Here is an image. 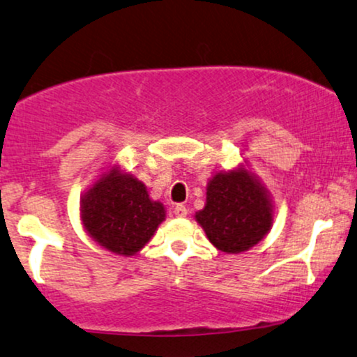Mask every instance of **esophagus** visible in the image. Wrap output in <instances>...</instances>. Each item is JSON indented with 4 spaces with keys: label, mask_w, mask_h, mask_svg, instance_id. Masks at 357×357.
<instances>
[{
    "label": "esophagus",
    "mask_w": 357,
    "mask_h": 357,
    "mask_svg": "<svg viewBox=\"0 0 357 357\" xmlns=\"http://www.w3.org/2000/svg\"><path fill=\"white\" fill-rule=\"evenodd\" d=\"M187 207H185V205H182V204H177V205H175V207H174V213H175V215H177V217H185L187 215Z\"/></svg>",
    "instance_id": "obj_1"
}]
</instances>
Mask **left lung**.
I'll list each match as a JSON object with an SVG mask.
<instances>
[{
    "label": "left lung",
    "instance_id": "left-lung-1",
    "mask_svg": "<svg viewBox=\"0 0 357 357\" xmlns=\"http://www.w3.org/2000/svg\"><path fill=\"white\" fill-rule=\"evenodd\" d=\"M217 249L238 254L262 241L272 227V204L245 169L220 172L207 185V204L195 213Z\"/></svg>",
    "mask_w": 357,
    "mask_h": 357
}]
</instances>
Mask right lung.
Listing matches in <instances>:
<instances>
[{"label": "right lung", "mask_w": 357, "mask_h": 357, "mask_svg": "<svg viewBox=\"0 0 357 357\" xmlns=\"http://www.w3.org/2000/svg\"><path fill=\"white\" fill-rule=\"evenodd\" d=\"M163 219V205L153 202L144 183L119 167L96 180L82 199L86 232L105 249L120 255L138 252Z\"/></svg>", "instance_id": "right-lung-1"}]
</instances>
